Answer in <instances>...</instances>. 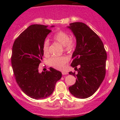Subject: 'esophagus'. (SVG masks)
I'll return each instance as SVG.
<instances>
[{
    "mask_svg": "<svg viewBox=\"0 0 120 120\" xmlns=\"http://www.w3.org/2000/svg\"><path fill=\"white\" fill-rule=\"evenodd\" d=\"M62 74L63 75H68V73L67 71H63L62 72Z\"/></svg>",
    "mask_w": 120,
    "mask_h": 120,
    "instance_id": "obj_1",
    "label": "esophagus"
}]
</instances>
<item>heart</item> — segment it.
<instances>
[{"instance_id": "heart-1", "label": "heart", "mask_w": 120, "mask_h": 120, "mask_svg": "<svg viewBox=\"0 0 120 120\" xmlns=\"http://www.w3.org/2000/svg\"><path fill=\"white\" fill-rule=\"evenodd\" d=\"M55 41L64 45L65 52H71L76 47V41L75 38H70V35L68 32L64 30H59L57 32L53 37ZM50 43L48 40H45L43 44V53L44 56H47L49 55ZM68 61V58L65 56H52L48 60V64L50 66L55 68L56 69L62 70L67 62Z\"/></svg>"}]
</instances>
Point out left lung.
Here are the masks:
<instances>
[{"instance_id": "8db88e82", "label": "left lung", "mask_w": 120, "mask_h": 120, "mask_svg": "<svg viewBox=\"0 0 120 120\" xmlns=\"http://www.w3.org/2000/svg\"><path fill=\"white\" fill-rule=\"evenodd\" d=\"M68 28L76 39L71 66L77 71L76 75L75 72H69L77 78L69 91L77 98H88L96 93L105 79L107 54L101 39L86 24L75 22ZM77 65L80 67L79 69Z\"/></svg>"}]
</instances>
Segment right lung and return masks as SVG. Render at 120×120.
I'll use <instances>...</instances> for the list:
<instances>
[{"instance_id":"add662e5","label":"right lung","mask_w":120,"mask_h":120,"mask_svg":"<svg viewBox=\"0 0 120 120\" xmlns=\"http://www.w3.org/2000/svg\"><path fill=\"white\" fill-rule=\"evenodd\" d=\"M51 31L47 26L32 24L15 39L12 45L11 65L15 80L24 94L36 100L50 96L62 77L61 71L52 67L49 71L38 72L44 55L43 43Z\"/></svg>"}]
</instances>
